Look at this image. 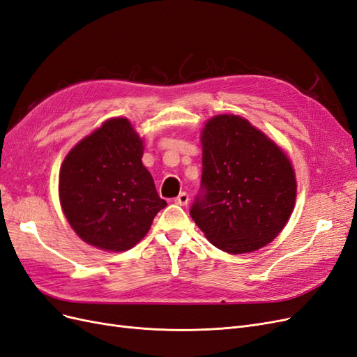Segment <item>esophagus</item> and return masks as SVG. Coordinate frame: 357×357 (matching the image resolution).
<instances>
[{"mask_svg":"<svg viewBox=\"0 0 357 357\" xmlns=\"http://www.w3.org/2000/svg\"><path fill=\"white\" fill-rule=\"evenodd\" d=\"M175 202L179 204V206H187L188 202H190V195L187 192H181L178 197L175 199Z\"/></svg>","mask_w":357,"mask_h":357,"instance_id":"obj_1","label":"esophagus"}]
</instances>
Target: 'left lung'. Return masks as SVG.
<instances>
[{
    "label": "left lung",
    "instance_id": "8db88e82",
    "mask_svg": "<svg viewBox=\"0 0 357 357\" xmlns=\"http://www.w3.org/2000/svg\"><path fill=\"white\" fill-rule=\"evenodd\" d=\"M202 187L190 215L213 246L248 254L282 231L296 199L289 158L267 135L233 114L202 130Z\"/></svg>",
    "mask_w": 357,
    "mask_h": 357
}]
</instances>
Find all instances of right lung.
<instances>
[{
  "label": "right lung",
  "instance_id": "right-lung-1",
  "mask_svg": "<svg viewBox=\"0 0 357 357\" xmlns=\"http://www.w3.org/2000/svg\"><path fill=\"white\" fill-rule=\"evenodd\" d=\"M144 142L128 119H111L79 141L61 166L59 199L86 243L109 252L133 248L166 208L142 165Z\"/></svg>",
  "mask_w": 357,
  "mask_h": 357
}]
</instances>
